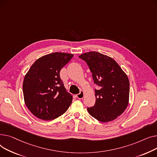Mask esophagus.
Listing matches in <instances>:
<instances>
[{
    "label": "esophagus",
    "mask_w": 157,
    "mask_h": 157,
    "mask_svg": "<svg viewBox=\"0 0 157 157\" xmlns=\"http://www.w3.org/2000/svg\"><path fill=\"white\" fill-rule=\"evenodd\" d=\"M84 91L81 90V91L80 92V93L77 95V98L78 99H82L83 98H84Z\"/></svg>",
    "instance_id": "34e87169"
}]
</instances>
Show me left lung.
<instances>
[{"label": "left lung", "instance_id": "1", "mask_svg": "<svg viewBox=\"0 0 157 157\" xmlns=\"http://www.w3.org/2000/svg\"><path fill=\"white\" fill-rule=\"evenodd\" d=\"M79 58L89 67L94 83L96 103L87 108L89 113L101 122L112 121L126 109L129 98V81L118 63L112 58L93 51L81 54Z\"/></svg>", "mask_w": 157, "mask_h": 157}]
</instances>
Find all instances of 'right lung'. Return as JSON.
Here are the masks:
<instances>
[{
    "label": "right lung",
    "mask_w": 157,
    "mask_h": 157,
    "mask_svg": "<svg viewBox=\"0 0 157 157\" xmlns=\"http://www.w3.org/2000/svg\"><path fill=\"white\" fill-rule=\"evenodd\" d=\"M73 56L64 52H53L36 60L26 74L23 84L25 103L33 115L51 121L67 112L72 96L60 78L62 68Z\"/></svg>",
    "instance_id": "obj_1"
}]
</instances>
